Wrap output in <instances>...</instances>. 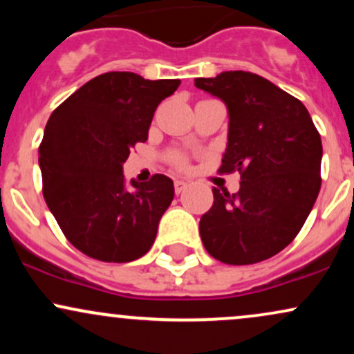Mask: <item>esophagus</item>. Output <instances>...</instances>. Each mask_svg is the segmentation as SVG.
<instances>
[{"mask_svg":"<svg viewBox=\"0 0 354 354\" xmlns=\"http://www.w3.org/2000/svg\"><path fill=\"white\" fill-rule=\"evenodd\" d=\"M186 188H188V183H186V181H181V180L174 181V191H176V194L183 193V191H185Z\"/></svg>","mask_w":354,"mask_h":354,"instance_id":"esophagus-1","label":"esophagus"}]
</instances>
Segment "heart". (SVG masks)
<instances>
[{"mask_svg": "<svg viewBox=\"0 0 354 354\" xmlns=\"http://www.w3.org/2000/svg\"><path fill=\"white\" fill-rule=\"evenodd\" d=\"M171 161L176 166H180V168H185L186 166V158L180 153H171Z\"/></svg>", "mask_w": 354, "mask_h": 354, "instance_id": "obj_1", "label": "heart"}]
</instances>
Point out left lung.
Here are the masks:
<instances>
[{
    "label": "left lung",
    "mask_w": 354,
    "mask_h": 354,
    "mask_svg": "<svg viewBox=\"0 0 354 354\" xmlns=\"http://www.w3.org/2000/svg\"><path fill=\"white\" fill-rule=\"evenodd\" d=\"M230 115L219 173L241 174L239 191L213 188L201 216L206 251L226 265H253L284 250L299 233L321 188V136L304 104L263 76L225 71L196 78Z\"/></svg>",
    "instance_id": "obj_1"
}]
</instances>
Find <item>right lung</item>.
Wrapping results in <instances>:
<instances>
[{"label": "right lung", "mask_w": 354, "mask_h": 354, "mask_svg": "<svg viewBox=\"0 0 354 354\" xmlns=\"http://www.w3.org/2000/svg\"><path fill=\"white\" fill-rule=\"evenodd\" d=\"M180 83L104 73L51 113L39 145L43 196L68 241L89 258L128 263L153 246L173 181L153 174L126 186L123 163L148 140L158 104Z\"/></svg>", "instance_id": "add662e5"}]
</instances>
